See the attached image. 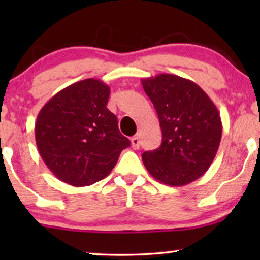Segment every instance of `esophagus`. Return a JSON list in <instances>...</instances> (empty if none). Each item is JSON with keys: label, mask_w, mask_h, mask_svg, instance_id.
<instances>
[{"label": "esophagus", "mask_w": 260, "mask_h": 260, "mask_svg": "<svg viewBox=\"0 0 260 260\" xmlns=\"http://www.w3.org/2000/svg\"><path fill=\"white\" fill-rule=\"evenodd\" d=\"M140 137L138 136H134L133 138H131V147H133L135 150H137V149H140Z\"/></svg>", "instance_id": "34e87169"}]
</instances>
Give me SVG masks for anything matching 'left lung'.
I'll use <instances>...</instances> for the list:
<instances>
[{
    "label": "left lung",
    "mask_w": 260,
    "mask_h": 260,
    "mask_svg": "<svg viewBox=\"0 0 260 260\" xmlns=\"http://www.w3.org/2000/svg\"><path fill=\"white\" fill-rule=\"evenodd\" d=\"M141 81L162 131L161 147L142 155L145 168L167 186H186L207 172L218 151L222 135L218 109L186 78L161 73Z\"/></svg>",
    "instance_id": "obj_1"
}]
</instances>
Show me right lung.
Wrapping results in <instances>:
<instances>
[{
    "label": "right lung",
    "instance_id": "1",
    "mask_svg": "<svg viewBox=\"0 0 260 260\" xmlns=\"http://www.w3.org/2000/svg\"><path fill=\"white\" fill-rule=\"evenodd\" d=\"M109 85L90 78L53 95L39 112L35 141L56 179L74 187L105 179L130 141L106 108Z\"/></svg>",
    "mask_w": 260,
    "mask_h": 260
}]
</instances>
